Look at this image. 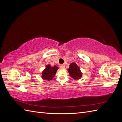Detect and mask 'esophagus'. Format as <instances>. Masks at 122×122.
Instances as JSON below:
<instances>
[{"mask_svg": "<svg viewBox=\"0 0 122 122\" xmlns=\"http://www.w3.org/2000/svg\"><path fill=\"white\" fill-rule=\"evenodd\" d=\"M60 67L61 69H64V68H65V66L64 65H60Z\"/></svg>", "mask_w": 122, "mask_h": 122, "instance_id": "1", "label": "esophagus"}]
</instances>
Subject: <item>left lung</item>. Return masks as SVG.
Wrapping results in <instances>:
<instances>
[{
    "mask_svg": "<svg viewBox=\"0 0 122 122\" xmlns=\"http://www.w3.org/2000/svg\"><path fill=\"white\" fill-rule=\"evenodd\" d=\"M68 71L70 75L74 79H79L82 77V75L80 69L75 62H73L70 65V67Z\"/></svg>",
    "mask_w": 122,
    "mask_h": 122,
    "instance_id": "left-lung-1",
    "label": "left lung"
}]
</instances>
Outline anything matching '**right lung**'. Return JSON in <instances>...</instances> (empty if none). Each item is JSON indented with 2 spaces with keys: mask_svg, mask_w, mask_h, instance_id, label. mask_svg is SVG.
<instances>
[{
  "mask_svg": "<svg viewBox=\"0 0 122 122\" xmlns=\"http://www.w3.org/2000/svg\"><path fill=\"white\" fill-rule=\"evenodd\" d=\"M58 69L56 66L51 67L50 65H47L42 72V78L45 80H51L55 76Z\"/></svg>",
  "mask_w": 122,
  "mask_h": 122,
  "instance_id": "obj_1",
  "label": "right lung"
}]
</instances>
